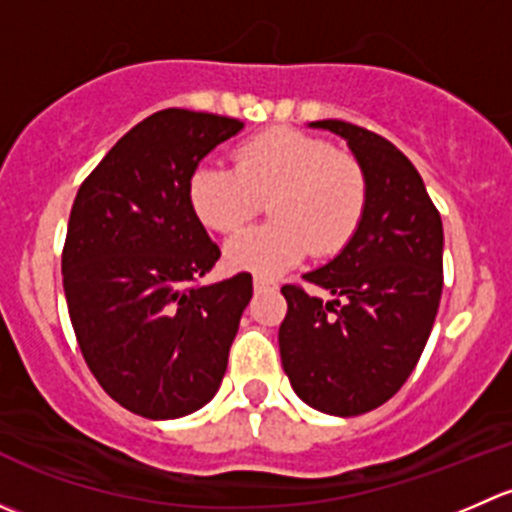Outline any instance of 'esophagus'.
Here are the masks:
<instances>
[{
	"instance_id": "34e87169",
	"label": "esophagus",
	"mask_w": 512,
	"mask_h": 512,
	"mask_svg": "<svg viewBox=\"0 0 512 512\" xmlns=\"http://www.w3.org/2000/svg\"><path fill=\"white\" fill-rule=\"evenodd\" d=\"M252 285H255L257 292H262V289H277L275 282L267 280V277H260V275H255V280H252Z\"/></svg>"
}]
</instances>
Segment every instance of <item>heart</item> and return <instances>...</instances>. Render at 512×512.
Masks as SVG:
<instances>
[{"label": "heart", "instance_id": "heart-1", "mask_svg": "<svg viewBox=\"0 0 512 512\" xmlns=\"http://www.w3.org/2000/svg\"><path fill=\"white\" fill-rule=\"evenodd\" d=\"M366 175L356 158L334 151L324 138L275 128L237 148V168L205 160L188 180L195 218L208 230L232 232L270 200L275 223L230 237L225 262L232 270L275 277L297 265L312 247L329 257L359 230L366 210Z\"/></svg>", "mask_w": 512, "mask_h": 512}]
</instances>
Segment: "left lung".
<instances>
[{
    "instance_id": "obj_1",
    "label": "left lung",
    "mask_w": 512,
    "mask_h": 512,
    "mask_svg": "<svg viewBox=\"0 0 512 512\" xmlns=\"http://www.w3.org/2000/svg\"><path fill=\"white\" fill-rule=\"evenodd\" d=\"M309 128L347 141L369 195L352 240L304 275L332 299L282 287V369L307 406L359 416L404 386L426 347L443 289V225L414 163L394 143L344 121Z\"/></svg>"
}]
</instances>
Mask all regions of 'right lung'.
<instances>
[{
  "instance_id": "right-lung-1",
  "label": "right lung",
  "mask_w": 512,
  "mask_h": 512,
  "mask_svg": "<svg viewBox=\"0 0 512 512\" xmlns=\"http://www.w3.org/2000/svg\"><path fill=\"white\" fill-rule=\"evenodd\" d=\"M242 128L165 108L131 128L76 193L61 255L71 324L103 391L143 418L188 416L218 394L252 297L247 272L193 285L220 250L190 208V173Z\"/></svg>"
}]
</instances>
